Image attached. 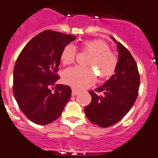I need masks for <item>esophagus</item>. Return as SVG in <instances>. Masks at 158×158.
Returning <instances> with one entry per match:
<instances>
[{"label": "esophagus", "instance_id": "1", "mask_svg": "<svg viewBox=\"0 0 158 158\" xmlns=\"http://www.w3.org/2000/svg\"><path fill=\"white\" fill-rule=\"evenodd\" d=\"M79 92L78 91V90H76V89H72V96H76V95L77 94H79Z\"/></svg>", "mask_w": 158, "mask_h": 158}]
</instances>
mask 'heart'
<instances>
[{"label": "heart", "instance_id": "b5f03b06", "mask_svg": "<svg viewBox=\"0 0 158 158\" xmlns=\"http://www.w3.org/2000/svg\"><path fill=\"white\" fill-rule=\"evenodd\" d=\"M80 47L82 52L90 55L87 65L94 69L99 77L106 79L114 74L118 59L107 43L100 39H92L82 42ZM76 57V49L73 45H65L60 54L61 62L64 65L73 63ZM92 68L75 66L67 69L62 73L63 82L76 89L88 88L96 80V75Z\"/></svg>", "mask_w": 158, "mask_h": 158}]
</instances>
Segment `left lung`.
Masks as SVG:
<instances>
[{
  "label": "left lung",
  "mask_w": 158,
  "mask_h": 158,
  "mask_svg": "<svg viewBox=\"0 0 158 158\" xmlns=\"http://www.w3.org/2000/svg\"><path fill=\"white\" fill-rule=\"evenodd\" d=\"M119 52L115 74L95 91H89L92 101L84 111L90 122L101 127L118 123L129 112L138 96L140 74L137 63L127 48L111 36ZM103 93L99 96L96 92Z\"/></svg>",
  "instance_id": "obj_1"
}]
</instances>
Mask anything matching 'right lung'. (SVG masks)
<instances>
[{
	"instance_id": "add662e5",
	"label": "right lung",
	"mask_w": 158,
	"mask_h": 158,
	"mask_svg": "<svg viewBox=\"0 0 158 158\" xmlns=\"http://www.w3.org/2000/svg\"><path fill=\"white\" fill-rule=\"evenodd\" d=\"M76 37L46 30L31 39L14 68L13 93L22 113L31 121L46 125L57 120L71 97L69 85H56L60 54ZM52 88L54 90H51Z\"/></svg>"
}]
</instances>
